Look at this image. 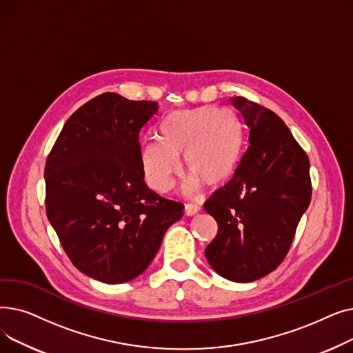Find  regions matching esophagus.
I'll use <instances>...</instances> for the list:
<instances>
[{
    "instance_id": "esophagus-1",
    "label": "esophagus",
    "mask_w": 353,
    "mask_h": 353,
    "mask_svg": "<svg viewBox=\"0 0 353 353\" xmlns=\"http://www.w3.org/2000/svg\"><path fill=\"white\" fill-rule=\"evenodd\" d=\"M200 210H201L200 206L192 205V203H188V205L184 206V214H186V216H194V214H197Z\"/></svg>"
}]
</instances>
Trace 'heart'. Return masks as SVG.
<instances>
[{
	"mask_svg": "<svg viewBox=\"0 0 353 353\" xmlns=\"http://www.w3.org/2000/svg\"><path fill=\"white\" fill-rule=\"evenodd\" d=\"M160 139L145 143L140 153L144 179L157 193L172 189L181 156L190 174L184 192H197L201 183L217 186L233 172L242 148L239 120L228 108L173 111L160 124Z\"/></svg>",
	"mask_w": 353,
	"mask_h": 353,
	"instance_id": "obj_1",
	"label": "heart"
}]
</instances>
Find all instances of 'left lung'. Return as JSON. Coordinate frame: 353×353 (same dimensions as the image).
I'll return each mask as SVG.
<instances>
[{
	"label": "left lung",
	"mask_w": 353,
	"mask_h": 353,
	"mask_svg": "<svg viewBox=\"0 0 353 353\" xmlns=\"http://www.w3.org/2000/svg\"><path fill=\"white\" fill-rule=\"evenodd\" d=\"M230 104L246 125L249 144L230 181L205 203L219 226L205 253L220 276L246 283L286 257L310 203V164L272 110L240 96Z\"/></svg>",
	"instance_id": "1"
}]
</instances>
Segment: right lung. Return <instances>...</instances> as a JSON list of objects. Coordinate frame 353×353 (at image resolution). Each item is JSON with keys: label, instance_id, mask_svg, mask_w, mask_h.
Masks as SVG:
<instances>
[{"label": "right lung", "instance_id": "right-lung-1", "mask_svg": "<svg viewBox=\"0 0 353 353\" xmlns=\"http://www.w3.org/2000/svg\"><path fill=\"white\" fill-rule=\"evenodd\" d=\"M154 101L103 92L64 124L46 161V212L71 263L104 283L141 274L183 205L147 188L140 132Z\"/></svg>", "mask_w": 353, "mask_h": 353}]
</instances>
